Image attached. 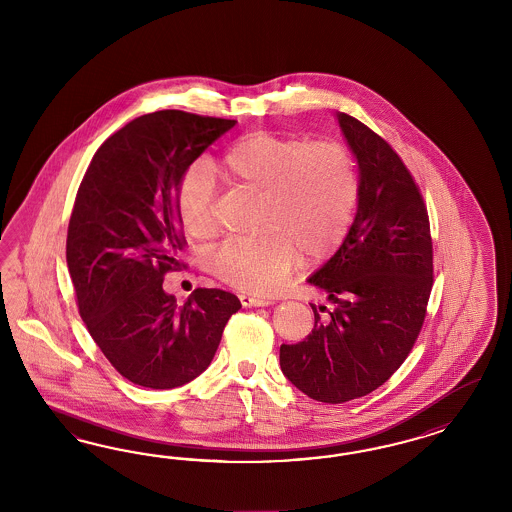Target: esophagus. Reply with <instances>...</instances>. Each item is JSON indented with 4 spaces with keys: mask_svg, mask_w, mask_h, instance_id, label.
Here are the masks:
<instances>
[{
    "mask_svg": "<svg viewBox=\"0 0 512 512\" xmlns=\"http://www.w3.org/2000/svg\"><path fill=\"white\" fill-rule=\"evenodd\" d=\"M238 298H240L242 306H246V308H257V306H270V304H274V300L259 298V296L238 295Z\"/></svg>",
    "mask_w": 512,
    "mask_h": 512,
    "instance_id": "34e87169",
    "label": "esophagus"
}]
</instances>
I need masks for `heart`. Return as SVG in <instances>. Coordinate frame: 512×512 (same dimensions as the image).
<instances>
[{"label": "heart", "mask_w": 512, "mask_h": 512, "mask_svg": "<svg viewBox=\"0 0 512 512\" xmlns=\"http://www.w3.org/2000/svg\"><path fill=\"white\" fill-rule=\"evenodd\" d=\"M234 189L261 195L259 236L231 238L212 255L217 278L236 289L270 295L285 283L300 255L319 263L340 248L358 201L351 152L336 140L253 133L236 140L216 167ZM214 180L193 165L176 189V214L187 234L216 233Z\"/></svg>", "instance_id": "b5f03b06"}]
</instances>
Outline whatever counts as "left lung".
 <instances>
[{"label": "left lung", "mask_w": 512, "mask_h": 512, "mask_svg": "<svg viewBox=\"0 0 512 512\" xmlns=\"http://www.w3.org/2000/svg\"><path fill=\"white\" fill-rule=\"evenodd\" d=\"M341 131L357 157V216L340 249L308 283L332 304L304 341L279 347L283 375L323 403L381 387L419 338L434 285L428 210L387 140L349 114Z\"/></svg>", "instance_id": "8db88e82"}]
</instances>
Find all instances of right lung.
I'll list each match as a JSON object with an SVG mask.
<instances>
[{"label": "right lung", "instance_id": "1", "mask_svg": "<svg viewBox=\"0 0 512 512\" xmlns=\"http://www.w3.org/2000/svg\"><path fill=\"white\" fill-rule=\"evenodd\" d=\"M234 124L184 110L144 114L101 144L78 187L67 229L78 311L110 364L140 387H182L201 375L242 308L221 289H195L184 306L163 291L186 244L178 184Z\"/></svg>", "mask_w": 512, "mask_h": 512}]
</instances>
